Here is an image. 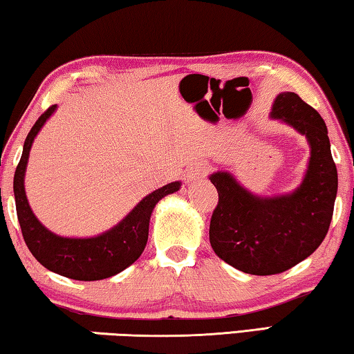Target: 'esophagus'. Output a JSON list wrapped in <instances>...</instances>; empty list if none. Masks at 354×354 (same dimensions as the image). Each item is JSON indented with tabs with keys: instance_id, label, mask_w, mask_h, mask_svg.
Returning <instances> with one entry per match:
<instances>
[{
	"instance_id": "1",
	"label": "esophagus",
	"mask_w": 354,
	"mask_h": 354,
	"mask_svg": "<svg viewBox=\"0 0 354 354\" xmlns=\"http://www.w3.org/2000/svg\"><path fill=\"white\" fill-rule=\"evenodd\" d=\"M209 172H210L209 162L196 161V162H193L192 166L188 167L187 172H185V177H187L188 182H193V180H199V178L205 177Z\"/></svg>"
}]
</instances>
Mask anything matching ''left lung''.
<instances>
[{
    "instance_id": "left-lung-1",
    "label": "left lung",
    "mask_w": 354,
    "mask_h": 354,
    "mask_svg": "<svg viewBox=\"0 0 354 354\" xmlns=\"http://www.w3.org/2000/svg\"><path fill=\"white\" fill-rule=\"evenodd\" d=\"M270 117L306 136L308 166L291 193L258 196L227 171L210 174L218 204L210 220V245L232 268L274 275L308 258L324 241L334 214L337 167L322 115L292 91L277 95Z\"/></svg>"
}]
</instances>
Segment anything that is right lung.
Returning <instances> with one entry per match:
<instances>
[{"mask_svg": "<svg viewBox=\"0 0 354 354\" xmlns=\"http://www.w3.org/2000/svg\"><path fill=\"white\" fill-rule=\"evenodd\" d=\"M55 111L57 104L48 107L37 118L26 136L21 158L15 169L14 196L21 234L32 257L46 269L73 280L109 279L127 269L142 254L149 239L151 212L165 196L178 192L182 182H171L147 194L122 221L95 237H63L52 232L32 214L25 193V172L35 138Z\"/></svg>", "mask_w": 354, "mask_h": 354, "instance_id": "1", "label": "right lung"}]
</instances>
